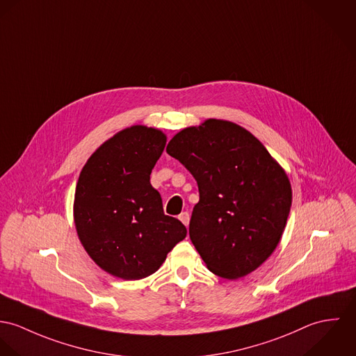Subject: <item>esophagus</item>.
<instances>
[{"label":"esophagus","instance_id":"obj_1","mask_svg":"<svg viewBox=\"0 0 356 356\" xmlns=\"http://www.w3.org/2000/svg\"><path fill=\"white\" fill-rule=\"evenodd\" d=\"M179 220H180L186 227H188V224H190V213H188V211H183V213L179 216Z\"/></svg>","mask_w":356,"mask_h":356}]
</instances>
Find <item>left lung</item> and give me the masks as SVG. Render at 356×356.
<instances>
[{
	"label": "left lung",
	"mask_w": 356,
	"mask_h": 356,
	"mask_svg": "<svg viewBox=\"0 0 356 356\" xmlns=\"http://www.w3.org/2000/svg\"><path fill=\"white\" fill-rule=\"evenodd\" d=\"M166 153L197 180L190 238L209 270L234 280L262 265L292 203L289 180L265 146L234 122L210 119L176 134Z\"/></svg>",
	"instance_id": "1"
}]
</instances>
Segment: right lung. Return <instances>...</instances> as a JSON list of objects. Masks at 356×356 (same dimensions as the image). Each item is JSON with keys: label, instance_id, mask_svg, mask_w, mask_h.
Wrapping results in <instances>:
<instances>
[{"label": "right lung", "instance_id": "obj_1", "mask_svg": "<svg viewBox=\"0 0 356 356\" xmlns=\"http://www.w3.org/2000/svg\"><path fill=\"white\" fill-rule=\"evenodd\" d=\"M166 143L154 128L135 125L105 142L80 172L75 224L80 241L105 272L139 280L159 270L186 227L166 216L152 170Z\"/></svg>", "mask_w": 356, "mask_h": 356}]
</instances>
